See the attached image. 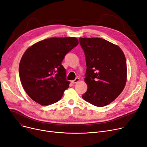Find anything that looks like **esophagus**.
I'll list each match as a JSON object with an SVG mask.
<instances>
[{
    "label": "esophagus",
    "mask_w": 147,
    "mask_h": 147,
    "mask_svg": "<svg viewBox=\"0 0 147 147\" xmlns=\"http://www.w3.org/2000/svg\"><path fill=\"white\" fill-rule=\"evenodd\" d=\"M79 81H80V78H76L74 80L72 81L71 82H72V84H75V83H76V82H78Z\"/></svg>",
    "instance_id": "34e87169"
}]
</instances>
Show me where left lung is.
<instances>
[{"mask_svg": "<svg viewBox=\"0 0 147 147\" xmlns=\"http://www.w3.org/2000/svg\"><path fill=\"white\" fill-rule=\"evenodd\" d=\"M84 52L88 86L82 95L86 102L98 107L114 101L123 90L127 78V65L121 48L100 38H80Z\"/></svg>", "mask_w": 147, "mask_h": 147, "instance_id": "obj_1", "label": "left lung"}]
</instances>
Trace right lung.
Segmentation results:
<instances>
[{"mask_svg": "<svg viewBox=\"0 0 147 147\" xmlns=\"http://www.w3.org/2000/svg\"><path fill=\"white\" fill-rule=\"evenodd\" d=\"M76 38H51L34 44L24 53L19 76L26 93L42 105L58 102L69 87L61 65L65 55L77 46Z\"/></svg>", "mask_w": 147, "mask_h": 147, "instance_id": "obj_1", "label": "right lung"}]
</instances>
